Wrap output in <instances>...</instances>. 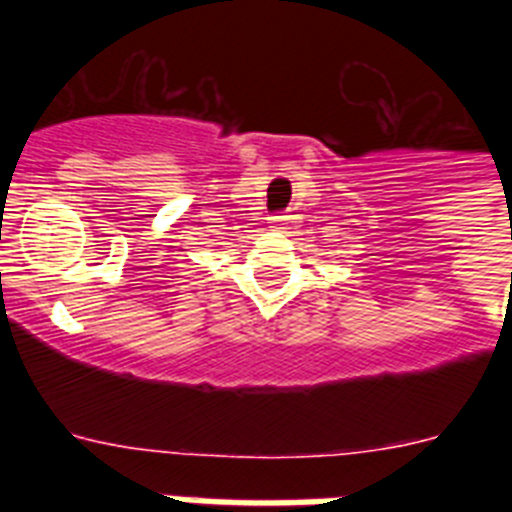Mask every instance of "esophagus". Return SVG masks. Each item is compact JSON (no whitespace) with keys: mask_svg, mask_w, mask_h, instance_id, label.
<instances>
[{"mask_svg":"<svg viewBox=\"0 0 512 512\" xmlns=\"http://www.w3.org/2000/svg\"><path fill=\"white\" fill-rule=\"evenodd\" d=\"M284 225H289V215H274V217H271V228L287 230Z\"/></svg>","mask_w":512,"mask_h":512,"instance_id":"obj_1","label":"esophagus"}]
</instances>
